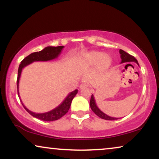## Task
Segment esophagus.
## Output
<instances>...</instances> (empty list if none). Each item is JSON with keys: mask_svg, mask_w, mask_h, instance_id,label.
I'll list each match as a JSON object with an SVG mask.
<instances>
[{"mask_svg": "<svg viewBox=\"0 0 159 159\" xmlns=\"http://www.w3.org/2000/svg\"><path fill=\"white\" fill-rule=\"evenodd\" d=\"M79 87H80V89H83L89 87V84H86V82H83V83H82L81 85H80Z\"/></svg>", "mask_w": 159, "mask_h": 159, "instance_id": "obj_1", "label": "esophagus"}]
</instances>
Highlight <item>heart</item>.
Returning a JSON list of instances; mask_svg holds the SVG:
<instances>
[{"label":"heart","mask_w":159,"mask_h":159,"mask_svg":"<svg viewBox=\"0 0 159 159\" xmlns=\"http://www.w3.org/2000/svg\"><path fill=\"white\" fill-rule=\"evenodd\" d=\"M111 62L112 59L109 54H104L99 51L88 52L80 60V63L84 66L93 67L96 65L97 69L100 71L108 69Z\"/></svg>","instance_id":"b5f03b06"}]
</instances>
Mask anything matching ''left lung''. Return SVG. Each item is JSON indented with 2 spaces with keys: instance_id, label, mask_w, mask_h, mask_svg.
I'll return each mask as SVG.
<instances>
[{
  "instance_id": "obj_1",
  "label": "left lung",
  "mask_w": 159,
  "mask_h": 159,
  "mask_svg": "<svg viewBox=\"0 0 159 159\" xmlns=\"http://www.w3.org/2000/svg\"><path fill=\"white\" fill-rule=\"evenodd\" d=\"M119 53L120 54V58H121V62L120 63H124V62H135L136 64L139 65V63L137 62V60L135 59L134 57L132 56V55L129 54L128 53H126L122 49L119 50ZM90 107L91 109L92 110V111L96 114L97 116H99V118H102V119L105 120H117L118 119V118H114L111 117V116H107V114L103 113L102 111H101V110L97 107L96 104V102H95V99L94 95L92 94V97H91L90 99Z\"/></svg>"
}]
</instances>
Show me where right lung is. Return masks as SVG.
Listing matches in <instances>:
<instances>
[{
  "mask_svg": "<svg viewBox=\"0 0 159 159\" xmlns=\"http://www.w3.org/2000/svg\"><path fill=\"white\" fill-rule=\"evenodd\" d=\"M64 48L63 46H47V47L44 48L43 50L40 51V52H34L32 53L28 56L26 57L22 62H21L20 66H19L18 69V76H17V81H16V86H17V92L18 95L20 97V92H19V83H20V79L21 73H22V69L25 67L27 66L31 63L34 62H39V61H43V62H46V61H50L54 59L57 58L59 55L61 54L62 51ZM78 93V89L74 90L73 92L69 93L68 95L66 97L64 100L62 101V102L60 105H59L57 107H55L52 111L46 112V113H34V112L30 111L29 109H27L26 107L25 106L24 104L22 103V104L23 107H25V109L30 114L31 116H33V117L39 118L40 120H45V121H53V120H56L60 119V118H62L63 116H65L67 112H68L70 107L71 105V102L74 97L75 96L76 94Z\"/></svg>",
  "mask_w": 159,
  "mask_h": 159,
  "instance_id": "right-lung-1",
  "label": "right lung"
}]
</instances>
